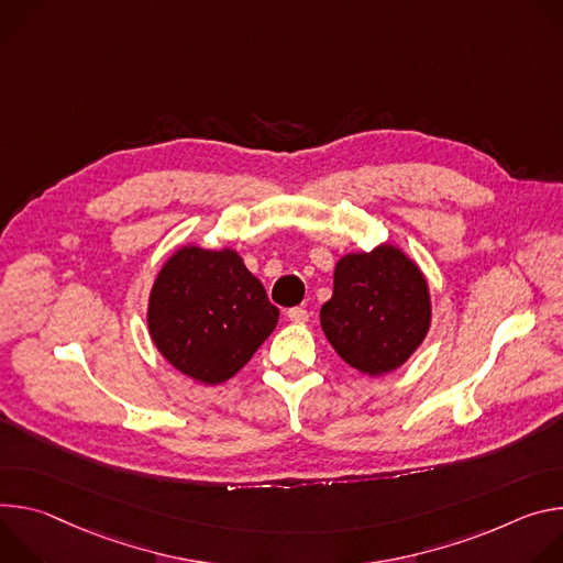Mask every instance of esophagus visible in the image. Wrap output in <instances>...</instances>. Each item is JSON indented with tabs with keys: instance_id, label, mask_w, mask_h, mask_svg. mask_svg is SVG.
<instances>
[{
	"instance_id": "34e87169",
	"label": "esophagus",
	"mask_w": 563,
	"mask_h": 563,
	"mask_svg": "<svg viewBox=\"0 0 563 563\" xmlns=\"http://www.w3.org/2000/svg\"><path fill=\"white\" fill-rule=\"evenodd\" d=\"M288 320L290 322H306L308 320V310L303 306H295V308H288Z\"/></svg>"
}]
</instances>
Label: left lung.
<instances>
[{
    "instance_id": "obj_1",
    "label": "left lung",
    "mask_w": 563,
    "mask_h": 563,
    "mask_svg": "<svg viewBox=\"0 0 563 563\" xmlns=\"http://www.w3.org/2000/svg\"><path fill=\"white\" fill-rule=\"evenodd\" d=\"M322 329L353 368L383 376L405 364L427 335L431 306L422 273L398 247L346 255L335 266Z\"/></svg>"
}]
</instances>
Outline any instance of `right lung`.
<instances>
[{
	"instance_id": "right-lung-1",
	"label": "right lung",
	"mask_w": 563,
	"mask_h": 563,
	"mask_svg": "<svg viewBox=\"0 0 563 563\" xmlns=\"http://www.w3.org/2000/svg\"><path fill=\"white\" fill-rule=\"evenodd\" d=\"M279 310L232 250L180 247L150 295L154 344L180 373L219 385L273 333Z\"/></svg>"
}]
</instances>
